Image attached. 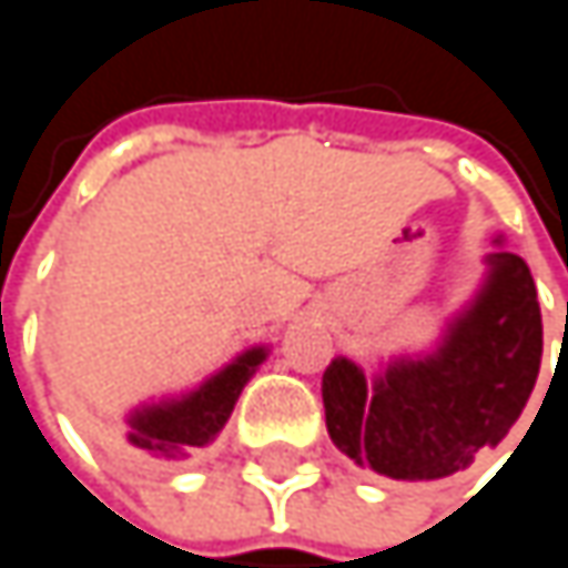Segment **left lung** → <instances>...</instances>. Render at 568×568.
<instances>
[{"label":"left lung","mask_w":568,"mask_h":568,"mask_svg":"<svg viewBox=\"0 0 568 568\" xmlns=\"http://www.w3.org/2000/svg\"><path fill=\"white\" fill-rule=\"evenodd\" d=\"M490 283L437 355L397 362L372 388L335 358L322 375L325 427L358 467L395 480H444L497 447L532 395L542 315L529 266L490 256Z\"/></svg>","instance_id":"1"}]
</instances>
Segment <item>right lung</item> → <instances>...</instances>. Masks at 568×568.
<instances>
[{
	"instance_id": "add662e5",
	"label": "right lung",
	"mask_w": 568,
	"mask_h": 568,
	"mask_svg": "<svg viewBox=\"0 0 568 568\" xmlns=\"http://www.w3.org/2000/svg\"><path fill=\"white\" fill-rule=\"evenodd\" d=\"M263 362V352H246L236 358L226 372L210 378L200 392L183 400H171L161 407H148L131 417L128 444L138 454L158 457V460H183L193 450L206 447L233 414V404L250 382L253 368Z\"/></svg>"
}]
</instances>
